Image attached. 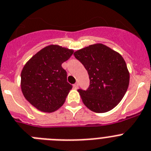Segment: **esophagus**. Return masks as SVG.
<instances>
[{
  "label": "esophagus",
  "instance_id": "esophagus-1",
  "mask_svg": "<svg viewBox=\"0 0 151 151\" xmlns=\"http://www.w3.org/2000/svg\"><path fill=\"white\" fill-rule=\"evenodd\" d=\"M73 87H74V88H76V89H77V88H78V83H75L74 85H73Z\"/></svg>",
  "mask_w": 151,
  "mask_h": 151
}]
</instances>
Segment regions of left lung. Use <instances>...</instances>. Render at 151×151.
<instances>
[{"mask_svg":"<svg viewBox=\"0 0 151 151\" xmlns=\"http://www.w3.org/2000/svg\"><path fill=\"white\" fill-rule=\"evenodd\" d=\"M74 56L84 65L89 76L88 89L78 90L84 105L96 113L114 109L129 86V72L122 55L97 43L77 50Z\"/></svg>","mask_w":151,"mask_h":151,"instance_id":"left-lung-1","label":"left lung"}]
</instances>
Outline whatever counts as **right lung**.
<instances>
[{
  "instance_id": "right-lung-1",
  "label": "right lung",
  "mask_w": 151,
  "mask_h": 151,
  "mask_svg": "<svg viewBox=\"0 0 151 151\" xmlns=\"http://www.w3.org/2000/svg\"><path fill=\"white\" fill-rule=\"evenodd\" d=\"M73 50L50 45L36 53L21 72V90L25 99L38 110L53 112L64 104L73 86L67 82L62 64Z\"/></svg>"
}]
</instances>
